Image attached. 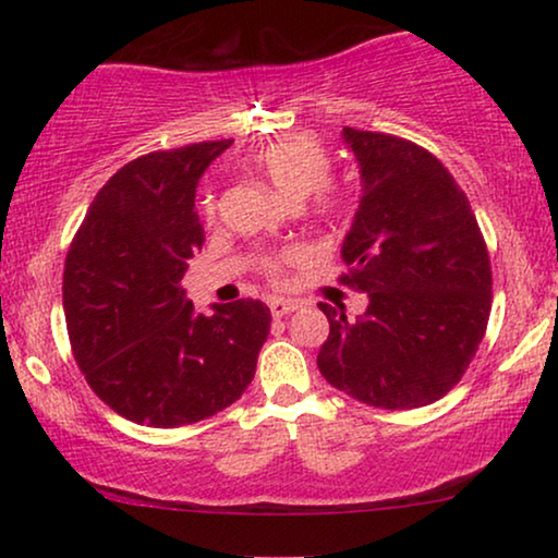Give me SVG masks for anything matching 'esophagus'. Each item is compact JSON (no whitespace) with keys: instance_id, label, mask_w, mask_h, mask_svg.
Listing matches in <instances>:
<instances>
[{"instance_id":"1","label":"esophagus","mask_w":558,"mask_h":558,"mask_svg":"<svg viewBox=\"0 0 558 558\" xmlns=\"http://www.w3.org/2000/svg\"><path fill=\"white\" fill-rule=\"evenodd\" d=\"M300 307V304H296L294 300H284V296H274V300L269 302V310H271V315L274 317H287V315H292V312Z\"/></svg>"}]
</instances>
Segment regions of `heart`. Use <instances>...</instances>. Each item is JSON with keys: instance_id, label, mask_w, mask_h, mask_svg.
I'll list each match as a JSON object with an SVG mask.
<instances>
[{"instance_id": "obj_1", "label": "heart", "mask_w": 558, "mask_h": 558, "mask_svg": "<svg viewBox=\"0 0 558 558\" xmlns=\"http://www.w3.org/2000/svg\"><path fill=\"white\" fill-rule=\"evenodd\" d=\"M248 165L254 167L256 174L269 182L274 190L287 195L289 201H302L312 195L317 210L330 213L338 208L340 195L338 187L327 180V151L315 136L310 134H289L281 140L266 142L248 155ZM216 210L213 197L205 201V213ZM271 269L277 266L271 264Z\"/></svg>"}]
</instances>
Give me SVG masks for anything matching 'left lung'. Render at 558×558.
I'll list each match as a JSON object with an SVG mask.
<instances>
[{"label":"left lung","mask_w":558,"mask_h":558,"mask_svg":"<svg viewBox=\"0 0 558 558\" xmlns=\"http://www.w3.org/2000/svg\"><path fill=\"white\" fill-rule=\"evenodd\" d=\"M361 167V201L342 241V281L368 294L363 315L330 307L317 368L338 391L378 409L439 401L483 342L490 258L452 174L414 142L342 129Z\"/></svg>","instance_id":"1"}]
</instances>
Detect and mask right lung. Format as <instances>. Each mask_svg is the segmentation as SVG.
Returning a JSON list of instances; mask_svg holds the SVG:
<instances>
[{"instance_id": "right-lung-1", "label": "right lung", "mask_w": 558, "mask_h": 558, "mask_svg": "<svg viewBox=\"0 0 558 558\" xmlns=\"http://www.w3.org/2000/svg\"><path fill=\"white\" fill-rule=\"evenodd\" d=\"M233 140L151 151L121 167L90 203L63 271L68 335L88 386L129 422L172 429L241 399L269 338L258 300L195 312L182 289L203 248V172Z\"/></svg>"}]
</instances>
